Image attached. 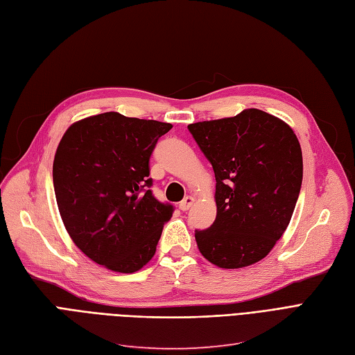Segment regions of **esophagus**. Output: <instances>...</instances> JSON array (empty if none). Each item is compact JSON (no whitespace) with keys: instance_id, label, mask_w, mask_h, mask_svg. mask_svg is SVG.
Listing matches in <instances>:
<instances>
[{"instance_id":"34e87169","label":"esophagus","mask_w":355,"mask_h":355,"mask_svg":"<svg viewBox=\"0 0 355 355\" xmlns=\"http://www.w3.org/2000/svg\"><path fill=\"white\" fill-rule=\"evenodd\" d=\"M193 203H194V198L193 196H187V198H184L182 199L181 202H180V209L181 211H189V209L193 206Z\"/></svg>"}]
</instances>
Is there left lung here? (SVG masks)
<instances>
[{"mask_svg": "<svg viewBox=\"0 0 355 355\" xmlns=\"http://www.w3.org/2000/svg\"><path fill=\"white\" fill-rule=\"evenodd\" d=\"M216 178V219L196 230L200 253L224 269L268 256L290 224L303 181L293 128L260 110L189 125Z\"/></svg>", "mask_w": 355, "mask_h": 355, "instance_id": "obj_1", "label": "left lung"}]
</instances>
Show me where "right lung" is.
<instances>
[{
	"label": "right lung",
	"mask_w": 355,
	"mask_h": 355,
	"mask_svg": "<svg viewBox=\"0 0 355 355\" xmlns=\"http://www.w3.org/2000/svg\"><path fill=\"white\" fill-rule=\"evenodd\" d=\"M168 123L103 112L74 123L55 153L52 178L64 227L98 265L121 273L153 257L174 206L150 187V156Z\"/></svg>",
	"instance_id": "obj_1"
}]
</instances>
